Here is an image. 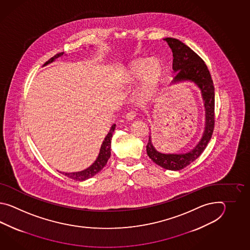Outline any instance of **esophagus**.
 Segmentation results:
<instances>
[{"label":"esophagus","instance_id":"1","mask_svg":"<svg viewBox=\"0 0 250 250\" xmlns=\"http://www.w3.org/2000/svg\"><path fill=\"white\" fill-rule=\"evenodd\" d=\"M136 115H137V112H134V111H130V112L126 113L125 119L129 122V121H132L133 119H135Z\"/></svg>","mask_w":250,"mask_h":250}]
</instances>
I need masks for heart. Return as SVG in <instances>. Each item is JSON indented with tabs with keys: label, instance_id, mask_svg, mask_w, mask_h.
Masks as SVG:
<instances>
[{
	"label": "heart",
	"instance_id": "b5f03b06",
	"mask_svg": "<svg viewBox=\"0 0 250 250\" xmlns=\"http://www.w3.org/2000/svg\"><path fill=\"white\" fill-rule=\"evenodd\" d=\"M163 76V65L159 60L140 59L134 62L123 74L124 84H134L140 80L137 89L139 102L149 101L158 90Z\"/></svg>",
	"mask_w": 250,
	"mask_h": 250
}]
</instances>
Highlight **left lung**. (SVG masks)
<instances>
[{
  "instance_id": "obj_1",
  "label": "left lung",
  "mask_w": 250,
  "mask_h": 250,
  "mask_svg": "<svg viewBox=\"0 0 250 250\" xmlns=\"http://www.w3.org/2000/svg\"><path fill=\"white\" fill-rule=\"evenodd\" d=\"M165 40L168 42L173 56L172 69L175 76L171 83L176 84L188 80L194 82L201 91L206 111V124L202 138L197 146L188 153H160L154 148L151 136H149L146 146L149 158L166 170H180L200 156L212 138L214 127V86L208 66L197 53L176 38H167Z\"/></svg>"
}]
</instances>
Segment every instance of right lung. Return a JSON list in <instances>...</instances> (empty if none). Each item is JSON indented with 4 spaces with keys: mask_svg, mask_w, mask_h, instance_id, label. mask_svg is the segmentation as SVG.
Wrapping results in <instances>:
<instances>
[{
    "mask_svg": "<svg viewBox=\"0 0 250 250\" xmlns=\"http://www.w3.org/2000/svg\"><path fill=\"white\" fill-rule=\"evenodd\" d=\"M63 53H57L56 55L53 56V58L50 59L48 62L43 64V66L53 62L55 61V59L62 56ZM115 126H116L115 124L112 125L110 131L108 132L104 140L103 141L99 154H98L97 158H96L95 163L93 165H90L88 168H86L85 170H81V171H77V172H62V171H60V172L62 173L63 175L67 176L69 179L80 181H85L91 177L96 175V173H98L105 166L108 160L111 156V140H112V133L115 129Z\"/></svg>",
    "mask_w": 250,
    "mask_h": 250,
    "instance_id": "right-lung-1",
    "label": "right lung"
}]
</instances>
